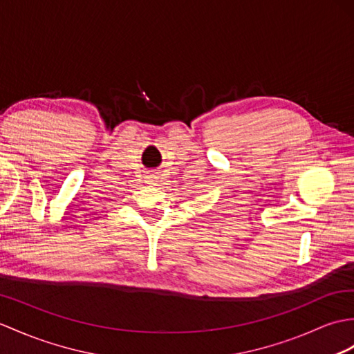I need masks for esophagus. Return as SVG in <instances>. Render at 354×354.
Returning a JSON list of instances; mask_svg holds the SVG:
<instances>
[{
    "instance_id": "1",
    "label": "esophagus",
    "mask_w": 354,
    "mask_h": 354,
    "mask_svg": "<svg viewBox=\"0 0 354 354\" xmlns=\"http://www.w3.org/2000/svg\"><path fill=\"white\" fill-rule=\"evenodd\" d=\"M157 179H158V174L157 171H147V175H146V183H149V184H155L157 183Z\"/></svg>"
}]
</instances>
